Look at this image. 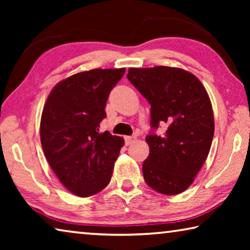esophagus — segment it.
<instances>
[{
    "instance_id": "34e87169",
    "label": "esophagus",
    "mask_w": 250,
    "mask_h": 250,
    "mask_svg": "<svg viewBox=\"0 0 250 250\" xmlns=\"http://www.w3.org/2000/svg\"><path fill=\"white\" fill-rule=\"evenodd\" d=\"M135 139H137V137H134V135H131V137H125V145L129 146L131 145V143L134 142Z\"/></svg>"
}]
</instances>
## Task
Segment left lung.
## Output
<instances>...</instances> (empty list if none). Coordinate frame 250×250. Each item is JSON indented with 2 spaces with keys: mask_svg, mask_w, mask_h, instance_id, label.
Listing matches in <instances>:
<instances>
[{
  "mask_svg": "<svg viewBox=\"0 0 250 250\" xmlns=\"http://www.w3.org/2000/svg\"><path fill=\"white\" fill-rule=\"evenodd\" d=\"M129 82L151 104V128L146 141L150 153L143 162L146 183L166 195L184 192L209 153L214 116L204 86L181 68L156 66L130 68ZM167 123L163 136L154 133Z\"/></svg>",
  "mask_w": 250,
  "mask_h": 250,
  "instance_id": "8db88e82",
  "label": "left lung"
}]
</instances>
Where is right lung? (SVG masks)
<instances>
[{"label": "right lung", "instance_id": "add662e5", "mask_svg": "<svg viewBox=\"0 0 250 250\" xmlns=\"http://www.w3.org/2000/svg\"><path fill=\"white\" fill-rule=\"evenodd\" d=\"M125 68L92 69L62 80L50 91L41 119L44 154L62 185L80 197L99 193L111 180L124 139L100 122L110 91Z\"/></svg>", "mask_w": 250, "mask_h": 250}]
</instances>
